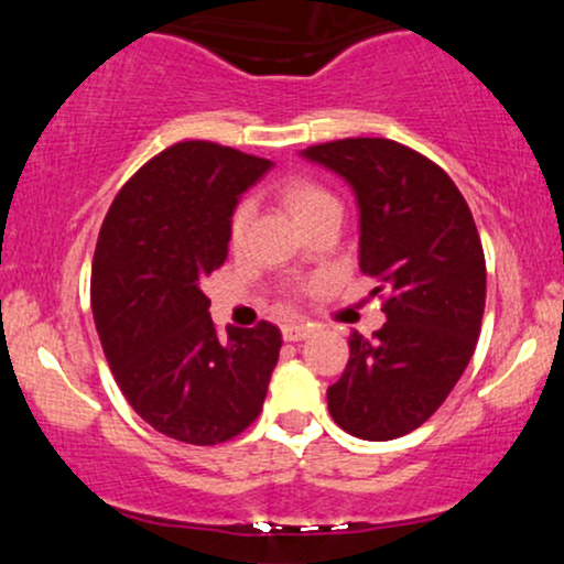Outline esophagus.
Returning <instances> with one entry per match:
<instances>
[{"label":"esophagus","mask_w":564,"mask_h":564,"mask_svg":"<svg viewBox=\"0 0 564 564\" xmlns=\"http://www.w3.org/2000/svg\"><path fill=\"white\" fill-rule=\"evenodd\" d=\"M310 336V326H302V323H286L283 326V339L286 341H302Z\"/></svg>","instance_id":"obj_1"}]
</instances>
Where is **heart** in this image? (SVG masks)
<instances>
[{
    "label": "heart",
    "instance_id": "b5f03b06",
    "mask_svg": "<svg viewBox=\"0 0 564 564\" xmlns=\"http://www.w3.org/2000/svg\"><path fill=\"white\" fill-rule=\"evenodd\" d=\"M278 196H281V204L286 206V212L294 217L296 225L307 223L310 217L321 215V212L339 209V204H336L332 193H328L326 187H321L318 183H313V180H286V183L281 185V193H278ZM246 219H249V212H246V206H241V209L232 215V223H230L232 241H241Z\"/></svg>",
    "mask_w": 564,
    "mask_h": 564
}]
</instances>
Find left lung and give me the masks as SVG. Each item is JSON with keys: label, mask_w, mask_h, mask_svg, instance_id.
Masks as SVG:
<instances>
[{"label": "left lung", "mask_w": 564, "mask_h": 564, "mask_svg": "<svg viewBox=\"0 0 564 564\" xmlns=\"http://www.w3.org/2000/svg\"><path fill=\"white\" fill-rule=\"evenodd\" d=\"M352 187L360 270L384 294L387 323L349 334L345 373L328 387L334 422L360 440H394L443 405L475 355L485 310V254L453 180L422 153L384 138L302 151Z\"/></svg>", "instance_id": "8db88e82"}]
</instances>
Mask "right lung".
<instances>
[{
    "mask_svg": "<svg viewBox=\"0 0 564 564\" xmlns=\"http://www.w3.org/2000/svg\"><path fill=\"white\" fill-rule=\"evenodd\" d=\"M273 161L187 140L148 161L102 219L93 315L116 384L161 435L217 445L260 416L281 332L228 328L219 339L200 283L228 260L241 193Z\"/></svg>",
    "mask_w": 564,
    "mask_h": 564,
    "instance_id": "add662e5",
    "label": "right lung"
}]
</instances>
